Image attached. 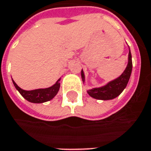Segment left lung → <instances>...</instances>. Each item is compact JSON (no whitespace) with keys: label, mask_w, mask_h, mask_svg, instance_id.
Returning <instances> with one entry per match:
<instances>
[{"label":"left lung","mask_w":151,"mask_h":151,"mask_svg":"<svg viewBox=\"0 0 151 151\" xmlns=\"http://www.w3.org/2000/svg\"><path fill=\"white\" fill-rule=\"evenodd\" d=\"M132 55L129 49L128 64L127 67H126L125 71L123 72V73L119 78L108 83L106 85L99 88H94L91 90H89L87 92L91 97L98 100H111L117 97L127 87L132 73ZM81 77L83 82H84V74L83 70L81 71Z\"/></svg>","instance_id":"left-lung-1"}]
</instances>
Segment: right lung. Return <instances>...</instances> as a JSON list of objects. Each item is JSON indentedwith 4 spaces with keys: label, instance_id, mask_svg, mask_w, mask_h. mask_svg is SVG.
<instances>
[{
    "label": "right lung",
    "instance_id": "obj_1",
    "mask_svg": "<svg viewBox=\"0 0 151 151\" xmlns=\"http://www.w3.org/2000/svg\"><path fill=\"white\" fill-rule=\"evenodd\" d=\"M60 79L54 85L49 88L45 89H37V90H33V91H24L22 90L20 87H19L17 84L13 80L15 88L19 91V92L21 94L23 97L26 99L28 102H33V103H42V102H48L53 99L56 94L58 93L60 90Z\"/></svg>",
    "mask_w": 151,
    "mask_h": 151
}]
</instances>
